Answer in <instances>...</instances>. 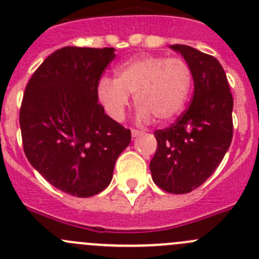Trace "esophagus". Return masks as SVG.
<instances>
[{"mask_svg": "<svg viewBox=\"0 0 259 259\" xmlns=\"http://www.w3.org/2000/svg\"><path fill=\"white\" fill-rule=\"evenodd\" d=\"M143 132H140V130H137V129H133L132 130V137L133 138H137L139 137V135H142Z\"/></svg>", "mask_w": 259, "mask_h": 259, "instance_id": "obj_1", "label": "esophagus"}]
</instances>
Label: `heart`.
Instances as JSON below:
<instances>
[{"instance_id": "heart-1", "label": "heart", "mask_w": 259, "mask_h": 259, "mask_svg": "<svg viewBox=\"0 0 259 259\" xmlns=\"http://www.w3.org/2000/svg\"><path fill=\"white\" fill-rule=\"evenodd\" d=\"M193 85L192 69L180 57H133L115 70V80L101 77L96 86L99 103L114 121H122L134 95L138 119L168 122L182 113Z\"/></svg>"}]
</instances>
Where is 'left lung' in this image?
<instances>
[{"label":"left lung","instance_id":"obj_1","mask_svg":"<svg viewBox=\"0 0 259 259\" xmlns=\"http://www.w3.org/2000/svg\"><path fill=\"white\" fill-rule=\"evenodd\" d=\"M192 69L189 108L170 127L154 133L158 148L150 161L154 183L173 194L200 187L223 160L233 137V96L215 57L185 45H171Z\"/></svg>","mask_w":259,"mask_h":259}]
</instances>
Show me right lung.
I'll return each instance as SVG.
<instances>
[{
  "label": "right lung",
  "instance_id": "obj_1",
  "mask_svg": "<svg viewBox=\"0 0 259 259\" xmlns=\"http://www.w3.org/2000/svg\"><path fill=\"white\" fill-rule=\"evenodd\" d=\"M115 49L67 46L33 72L20 110L23 150L50 184L88 198L113 179L117 156L132 133L105 114L96 86Z\"/></svg>",
  "mask_w": 259,
  "mask_h": 259
}]
</instances>
